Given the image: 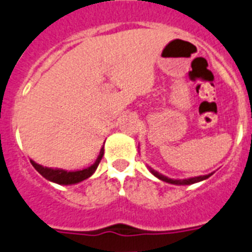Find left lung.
I'll return each mask as SVG.
<instances>
[{
	"mask_svg": "<svg viewBox=\"0 0 252 252\" xmlns=\"http://www.w3.org/2000/svg\"><path fill=\"white\" fill-rule=\"evenodd\" d=\"M149 170H150V173H152L154 176H157L158 179L163 180V182H165V183H169V184H174V185H191V184H195V183L203 182V180L208 179V178H210V176L214 174V173H210V174H208V175L194 176V178H189V179H170V178L163 175V174H160L159 171L154 170V169L149 168Z\"/></svg>",
	"mask_w": 252,
	"mask_h": 252,
	"instance_id": "8db88e82",
	"label": "left lung"
}]
</instances>
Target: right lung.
<instances>
[{"label":"right lung","mask_w":252,"mask_h":252,"mask_svg":"<svg viewBox=\"0 0 252 252\" xmlns=\"http://www.w3.org/2000/svg\"><path fill=\"white\" fill-rule=\"evenodd\" d=\"M103 155H104V145L100 149L99 155H98L97 160L94 161L91 166L86 169H82V170H74V171H68L64 169H53V168H47V166H42L39 164H37L36 161L31 160V164L33 165V168L41 174L43 178H46L47 180L52 183H56V184L60 185H72L77 184V183H81L83 180L88 179L94 174V171L97 170L98 165H99L100 160H102Z\"/></svg>","instance_id":"right-lung-1"}]
</instances>
